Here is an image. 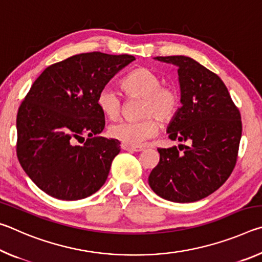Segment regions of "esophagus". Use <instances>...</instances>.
<instances>
[{
	"label": "esophagus",
	"mask_w": 262,
	"mask_h": 262,
	"mask_svg": "<svg viewBox=\"0 0 262 262\" xmlns=\"http://www.w3.org/2000/svg\"><path fill=\"white\" fill-rule=\"evenodd\" d=\"M121 149L126 150V151H132V152H139V151H142V150H143V148H142V147H132V145H128V144H125V143L121 144Z\"/></svg>",
	"instance_id": "obj_1"
}]
</instances>
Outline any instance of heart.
<instances>
[{"mask_svg": "<svg viewBox=\"0 0 262 262\" xmlns=\"http://www.w3.org/2000/svg\"><path fill=\"white\" fill-rule=\"evenodd\" d=\"M127 98H141L139 121H119L108 127V135L122 143L139 147L144 141L157 134L159 122L173 120L180 106L178 89L163 84L161 75L145 67L134 69L120 82ZM97 105L106 118L115 120L122 110V98L112 88L105 86L97 96Z\"/></svg>", "mask_w": 262, "mask_h": 262, "instance_id": "1", "label": "heart"}]
</instances>
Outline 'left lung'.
Segmentation results:
<instances>
[{
  "instance_id": "obj_1",
  "label": "left lung",
  "mask_w": 262,
  "mask_h": 262,
  "mask_svg": "<svg viewBox=\"0 0 262 262\" xmlns=\"http://www.w3.org/2000/svg\"><path fill=\"white\" fill-rule=\"evenodd\" d=\"M156 59L178 67L183 106L167 133L168 139L189 145L158 148L159 162L149 176V185L168 201H199L219 189L236 166L241 112L223 81L199 62L183 55Z\"/></svg>"
}]
</instances>
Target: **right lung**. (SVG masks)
<instances>
[{
	"mask_svg": "<svg viewBox=\"0 0 262 262\" xmlns=\"http://www.w3.org/2000/svg\"><path fill=\"white\" fill-rule=\"evenodd\" d=\"M134 60L82 53L51 64L32 84L17 113L16 152L26 174L48 195L79 200L105 184L120 142L96 136L105 127L97 96Z\"/></svg>",
	"mask_w": 262,
	"mask_h": 262,
	"instance_id": "1",
	"label": "right lung"
}]
</instances>
